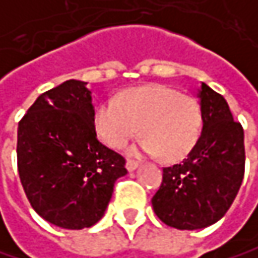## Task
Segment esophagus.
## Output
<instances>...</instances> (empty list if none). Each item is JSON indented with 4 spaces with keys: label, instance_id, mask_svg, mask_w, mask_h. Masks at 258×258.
Returning <instances> with one entry per match:
<instances>
[{
    "label": "esophagus",
    "instance_id": "obj_1",
    "mask_svg": "<svg viewBox=\"0 0 258 258\" xmlns=\"http://www.w3.org/2000/svg\"><path fill=\"white\" fill-rule=\"evenodd\" d=\"M138 165H139V163H138L136 160H132V159H128V160H126V163H125V168H126L128 171L132 172V171H135V169L138 168Z\"/></svg>",
    "mask_w": 258,
    "mask_h": 258
}]
</instances>
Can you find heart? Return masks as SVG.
<instances>
[{
    "label": "heart",
    "instance_id": "1",
    "mask_svg": "<svg viewBox=\"0 0 258 258\" xmlns=\"http://www.w3.org/2000/svg\"><path fill=\"white\" fill-rule=\"evenodd\" d=\"M93 123L98 138L113 150L123 148L141 132L144 141L136 153L178 162L198 144L203 114L195 98L163 84H147L101 102Z\"/></svg>",
    "mask_w": 258,
    "mask_h": 258
}]
</instances>
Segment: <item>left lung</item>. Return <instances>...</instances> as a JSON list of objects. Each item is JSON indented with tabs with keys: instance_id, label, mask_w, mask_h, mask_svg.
<instances>
[{
	"instance_id": "1",
	"label": "left lung",
	"mask_w": 258,
	"mask_h": 258,
	"mask_svg": "<svg viewBox=\"0 0 258 258\" xmlns=\"http://www.w3.org/2000/svg\"><path fill=\"white\" fill-rule=\"evenodd\" d=\"M203 132L181 163L163 168L153 197L159 219L178 230H200L218 222L233 204L245 174L243 128L233 119L222 95L206 83L198 92Z\"/></svg>"
}]
</instances>
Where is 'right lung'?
Returning a JSON list of instances; mask_svg holds the SVG:
<instances>
[{"label":"right lung","instance_id":"obj_1","mask_svg":"<svg viewBox=\"0 0 258 258\" xmlns=\"http://www.w3.org/2000/svg\"><path fill=\"white\" fill-rule=\"evenodd\" d=\"M87 83L68 80L42 93L18 125V172L34 212L81 230L104 215L125 159L102 145Z\"/></svg>","mask_w":258,"mask_h":258}]
</instances>
